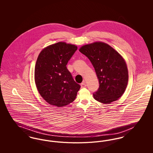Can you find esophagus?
Listing matches in <instances>:
<instances>
[{
  "instance_id": "1",
  "label": "esophagus",
  "mask_w": 153,
  "mask_h": 153,
  "mask_svg": "<svg viewBox=\"0 0 153 153\" xmlns=\"http://www.w3.org/2000/svg\"><path fill=\"white\" fill-rule=\"evenodd\" d=\"M86 86H87V85H86V84L84 82H82L81 84V88H85L86 87Z\"/></svg>"
}]
</instances>
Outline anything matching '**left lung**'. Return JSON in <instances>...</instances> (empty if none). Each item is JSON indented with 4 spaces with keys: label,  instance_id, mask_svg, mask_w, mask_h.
I'll return each mask as SVG.
<instances>
[{
    "label": "left lung",
    "instance_id": "8db88e82",
    "mask_svg": "<svg viewBox=\"0 0 153 153\" xmlns=\"http://www.w3.org/2000/svg\"><path fill=\"white\" fill-rule=\"evenodd\" d=\"M79 51L90 60L99 80V87L93 94L95 100L104 104L117 100L124 94L128 80L123 58L103 42L84 45Z\"/></svg>",
    "mask_w": 153,
    "mask_h": 153
}]
</instances>
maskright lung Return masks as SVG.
<instances>
[{
	"label": "right lung",
	"mask_w": 153,
	"mask_h": 153,
	"mask_svg": "<svg viewBox=\"0 0 153 153\" xmlns=\"http://www.w3.org/2000/svg\"><path fill=\"white\" fill-rule=\"evenodd\" d=\"M77 47L58 42L43 49L35 67L34 78L37 89L49 104L63 107L73 102L80 85L75 82L66 65Z\"/></svg>",
	"instance_id": "obj_1"
}]
</instances>
